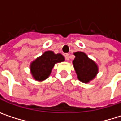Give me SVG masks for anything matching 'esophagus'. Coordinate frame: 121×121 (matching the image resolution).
I'll return each instance as SVG.
<instances>
[{"label":"esophagus","instance_id":"obj_1","mask_svg":"<svg viewBox=\"0 0 121 121\" xmlns=\"http://www.w3.org/2000/svg\"><path fill=\"white\" fill-rule=\"evenodd\" d=\"M64 57H65V59H66V60H69V54H66V55H64Z\"/></svg>","mask_w":121,"mask_h":121}]
</instances>
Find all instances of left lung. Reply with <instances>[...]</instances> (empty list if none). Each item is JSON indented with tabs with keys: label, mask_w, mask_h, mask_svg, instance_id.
Segmentation results:
<instances>
[{
	"label": "left lung",
	"mask_w": 121,
	"mask_h": 121,
	"mask_svg": "<svg viewBox=\"0 0 121 121\" xmlns=\"http://www.w3.org/2000/svg\"><path fill=\"white\" fill-rule=\"evenodd\" d=\"M74 55L73 64L78 79L84 83H89L96 77L98 73L97 64L83 52H74Z\"/></svg>",
	"instance_id": "8db88e82"
}]
</instances>
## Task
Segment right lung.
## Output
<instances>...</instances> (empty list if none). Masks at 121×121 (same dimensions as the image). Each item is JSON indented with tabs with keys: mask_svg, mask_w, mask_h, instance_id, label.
Wrapping results in <instances>:
<instances>
[{
	"mask_svg": "<svg viewBox=\"0 0 121 121\" xmlns=\"http://www.w3.org/2000/svg\"><path fill=\"white\" fill-rule=\"evenodd\" d=\"M64 61L61 54H55L52 51H46L40 57L33 61L30 65L33 78L38 81L47 79L51 73L55 64Z\"/></svg>",
	"mask_w": 121,
	"mask_h": 121,
	"instance_id": "1",
	"label": "right lung"
}]
</instances>
